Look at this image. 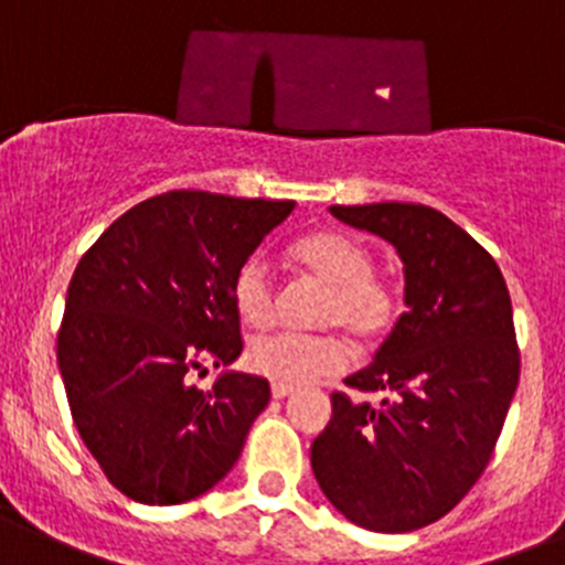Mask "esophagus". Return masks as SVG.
<instances>
[{"mask_svg":"<svg viewBox=\"0 0 565 565\" xmlns=\"http://www.w3.org/2000/svg\"><path fill=\"white\" fill-rule=\"evenodd\" d=\"M270 393H273V398H287V395L295 393V387H292V384L276 382V384H273V387H270Z\"/></svg>","mask_w":565,"mask_h":565,"instance_id":"1","label":"esophagus"}]
</instances>
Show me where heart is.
Returning a JSON list of instances; mask_svg holds the SVG:
<instances>
[{"label": "heart", "instance_id": "obj_1", "mask_svg": "<svg viewBox=\"0 0 565 565\" xmlns=\"http://www.w3.org/2000/svg\"><path fill=\"white\" fill-rule=\"evenodd\" d=\"M300 267L329 284L318 323L337 326L356 342H373L390 329L395 315V295L382 278L373 276V256L360 239L340 231L309 234L292 247ZM234 307L250 326H267L276 315V281L265 256L245 258L236 270ZM245 362L258 376L281 384H307L340 371L345 348L334 334H300L273 331L253 337Z\"/></svg>", "mask_w": 565, "mask_h": 565}]
</instances>
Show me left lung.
Returning a JSON list of instances; mask_svg holds the SVG:
<instances>
[{
    "label": "left lung",
    "instance_id": "obj_1",
    "mask_svg": "<svg viewBox=\"0 0 565 565\" xmlns=\"http://www.w3.org/2000/svg\"><path fill=\"white\" fill-rule=\"evenodd\" d=\"M404 262V303L373 362L331 395L312 471L331 504L373 532L443 519L482 477L519 387L521 356L502 270L471 234L420 203L331 205Z\"/></svg>",
    "mask_w": 565,
    "mask_h": 565
}]
</instances>
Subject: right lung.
<instances>
[{
	"label": "right lung",
	"mask_w": 565,
	"mask_h": 565,
	"mask_svg": "<svg viewBox=\"0 0 565 565\" xmlns=\"http://www.w3.org/2000/svg\"><path fill=\"white\" fill-rule=\"evenodd\" d=\"M292 209L175 189L125 211L83 253L57 365L86 449L134 502H189L239 460L270 384L223 373L200 390L192 373L242 354L231 284Z\"/></svg>",
	"instance_id": "right-lung-1"
}]
</instances>
